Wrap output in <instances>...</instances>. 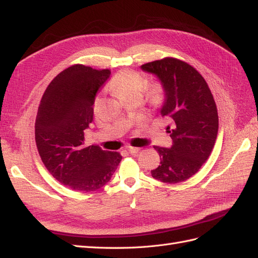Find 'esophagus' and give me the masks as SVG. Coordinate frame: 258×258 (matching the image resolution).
<instances>
[{
  "mask_svg": "<svg viewBox=\"0 0 258 258\" xmlns=\"http://www.w3.org/2000/svg\"><path fill=\"white\" fill-rule=\"evenodd\" d=\"M138 148H136V147H127V151H128V154H131V155H136L137 153H138Z\"/></svg>",
  "mask_w": 258,
  "mask_h": 258,
  "instance_id": "34e87169",
  "label": "esophagus"
}]
</instances>
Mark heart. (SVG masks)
Here are the masks:
<instances>
[{
  "label": "heart",
  "instance_id": "heart-1",
  "mask_svg": "<svg viewBox=\"0 0 258 258\" xmlns=\"http://www.w3.org/2000/svg\"><path fill=\"white\" fill-rule=\"evenodd\" d=\"M146 87V81L138 73L133 71H122L117 73L109 83V88L113 90L120 99L130 96H142ZM161 97L159 88H155L150 91V99L154 103L159 102Z\"/></svg>",
  "mask_w": 258,
  "mask_h": 258
}]
</instances>
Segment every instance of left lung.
<instances>
[{
    "instance_id": "8db88e82",
    "label": "left lung",
    "mask_w": 258,
    "mask_h": 258,
    "mask_svg": "<svg viewBox=\"0 0 258 258\" xmlns=\"http://www.w3.org/2000/svg\"><path fill=\"white\" fill-rule=\"evenodd\" d=\"M160 82L164 99L160 114L170 124V148L154 146L160 164L151 170L154 179L179 183L193 176L207 161L218 135V112L203 76L189 64L172 57L141 66Z\"/></svg>"
}]
</instances>
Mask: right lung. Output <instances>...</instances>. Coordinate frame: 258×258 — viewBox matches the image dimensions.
<instances>
[{
	"label": "right lung",
	"mask_w": 258,
	"mask_h": 258,
	"mask_svg": "<svg viewBox=\"0 0 258 258\" xmlns=\"http://www.w3.org/2000/svg\"><path fill=\"white\" fill-rule=\"evenodd\" d=\"M110 75L109 70L73 65L50 83L38 109L35 135L41 160L54 179L79 192L104 186L122 159L116 151L84 142L96 96Z\"/></svg>",
	"instance_id": "obj_1"
}]
</instances>
